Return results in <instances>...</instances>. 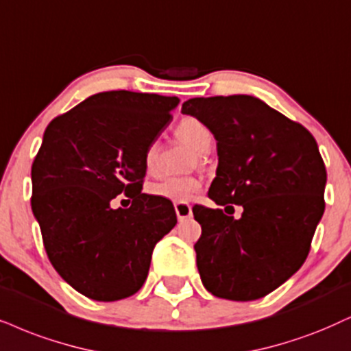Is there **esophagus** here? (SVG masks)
I'll return each mask as SVG.
<instances>
[{
	"label": "esophagus",
	"instance_id": "1",
	"mask_svg": "<svg viewBox=\"0 0 351 351\" xmlns=\"http://www.w3.org/2000/svg\"><path fill=\"white\" fill-rule=\"evenodd\" d=\"M175 210H176V217H178L180 221H184L193 217V210H191V206L188 202H176Z\"/></svg>",
	"mask_w": 351,
	"mask_h": 351
}]
</instances>
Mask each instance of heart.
Masks as SVG:
<instances>
[{
	"instance_id": "obj_1",
	"label": "heart",
	"mask_w": 351,
	"mask_h": 351,
	"mask_svg": "<svg viewBox=\"0 0 351 351\" xmlns=\"http://www.w3.org/2000/svg\"><path fill=\"white\" fill-rule=\"evenodd\" d=\"M175 134L183 143L189 144L197 152H206L212 145V132L199 119L193 117H186L176 124ZM143 163L147 173L157 171L158 165V145L157 143H150L145 145L143 152ZM201 189V183L193 176H176V178H167L150 186L152 196L167 199L171 202H188L196 196Z\"/></svg>"
}]
</instances>
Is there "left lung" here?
I'll use <instances>...</instances> for the list:
<instances>
[{"label": "left lung", "instance_id": "left-lung-1", "mask_svg": "<svg viewBox=\"0 0 351 351\" xmlns=\"http://www.w3.org/2000/svg\"><path fill=\"white\" fill-rule=\"evenodd\" d=\"M181 112L217 141L208 197L243 207L238 220L221 208L193 207L202 228L194 245L201 280L219 298H263L303 265L326 208L327 171L316 139L251 95L191 99Z\"/></svg>", "mask_w": 351, "mask_h": 351}]
</instances>
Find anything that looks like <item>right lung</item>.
Instances as JSON below:
<instances>
[{"label":"right lung","mask_w":351,"mask_h":351,"mask_svg":"<svg viewBox=\"0 0 351 351\" xmlns=\"http://www.w3.org/2000/svg\"><path fill=\"white\" fill-rule=\"evenodd\" d=\"M178 97L100 92L48 124L32 163V212L47 256L74 290L97 301L137 293L154 246L176 225L167 199L143 193V152ZM133 199L113 209L118 193Z\"/></svg>","instance_id":"obj_1"}]
</instances>
